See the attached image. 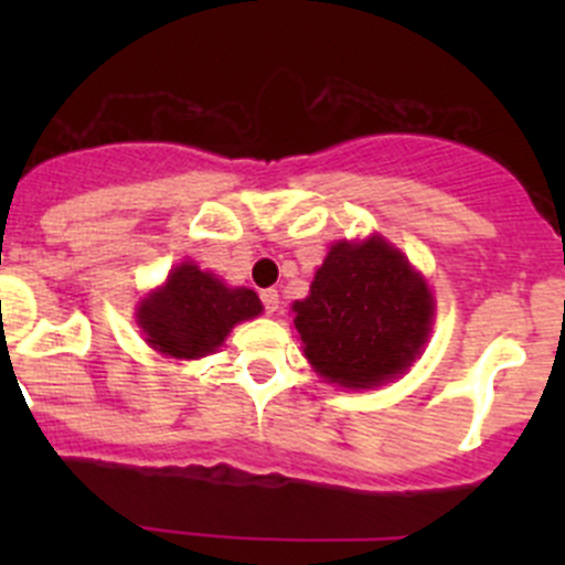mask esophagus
I'll return each instance as SVG.
<instances>
[{
    "label": "esophagus",
    "instance_id": "esophagus-1",
    "mask_svg": "<svg viewBox=\"0 0 565 565\" xmlns=\"http://www.w3.org/2000/svg\"><path fill=\"white\" fill-rule=\"evenodd\" d=\"M259 298H262V306H265L267 315H273V311H278V303H281V300H278L276 289H262Z\"/></svg>",
    "mask_w": 565,
    "mask_h": 565
}]
</instances>
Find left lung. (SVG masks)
Returning a JSON list of instances; mask_svg holds the SVG:
<instances>
[{
  "instance_id": "1",
  "label": "left lung",
  "mask_w": 565,
  "mask_h": 565,
  "mask_svg": "<svg viewBox=\"0 0 565 565\" xmlns=\"http://www.w3.org/2000/svg\"><path fill=\"white\" fill-rule=\"evenodd\" d=\"M292 309L311 366L344 388H372L415 361L435 300L409 262L372 237L335 243Z\"/></svg>"
}]
</instances>
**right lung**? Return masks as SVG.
I'll list each match as a JSON object with an SVG mask.
<instances>
[{
  "label": "right lung",
  "instance_id": "add662e5",
  "mask_svg": "<svg viewBox=\"0 0 565 565\" xmlns=\"http://www.w3.org/2000/svg\"><path fill=\"white\" fill-rule=\"evenodd\" d=\"M262 311L254 289H230L196 265L174 267L167 287L141 303L139 324L158 352L172 358L210 355L232 324Z\"/></svg>",
  "mask_w": 565,
  "mask_h": 565
}]
</instances>
